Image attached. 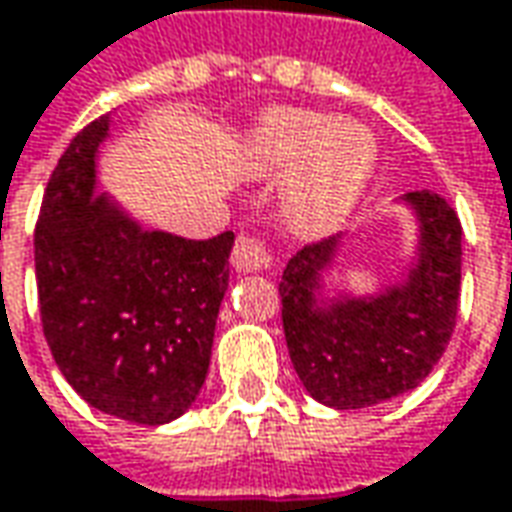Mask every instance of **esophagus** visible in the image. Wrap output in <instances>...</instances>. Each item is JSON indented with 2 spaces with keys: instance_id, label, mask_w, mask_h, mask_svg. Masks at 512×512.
Instances as JSON below:
<instances>
[{
  "instance_id": "1",
  "label": "esophagus",
  "mask_w": 512,
  "mask_h": 512,
  "mask_svg": "<svg viewBox=\"0 0 512 512\" xmlns=\"http://www.w3.org/2000/svg\"><path fill=\"white\" fill-rule=\"evenodd\" d=\"M270 262H273V256L262 239H253V236L236 239L231 253V264L236 273H262L270 267Z\"/></svg>"
}]
</instances>
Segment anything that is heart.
Segmentation results:
<instances>
[{
    "instance_id": "obj_1",
    "label": "heart",
    "mask_w": 512,
    "mask_h": 512,
    "mask_svg": "<svg viewBox=\"0 0 512 512\" xmlns=\"http://www.w3.org/2000/svg\"><path fill=\"white\" fill-rule=\"evenodd\" d=\"M248 163L264 177H290L281 219L296 236L335 231L358 205L377 166V143L358 120L310 109L267 112L248 137Z\"/></svg>"
}]
</instances>
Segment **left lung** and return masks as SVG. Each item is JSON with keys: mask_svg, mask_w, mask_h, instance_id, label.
I'll return each instance as SVG.
<instances>
[{"mask_svg": "<svg viewBox=\"0 0 512 512\" xmlns=\"http://www.w3.org/2000/svg\"><path fill=\"white\" fill-rule=\"evenodd\" d=\"M394 202L417 228L400 281L363 296L327 284L344 256L346 233L298 250L281 276V324L293 369L312 400L329 408L377 406L417 389L454 335L459 216L431 191H408Z\"/></svg>", "mask_w": 512, "mask_h": 512, "instance_id": "8db88e82", "label": "left lung"}]
</instances>
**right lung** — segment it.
<instances>
[{
    "instance_id": "1",
    "label": "right lung",
    "mask_w": 512,
    "mask_h": 512,
    "mask_svg": "<svg viewBox=\"0 0 512 512\" xmlns=\"http://www.w3.org/2000/svg\"><path fill=\"white\" fill-rule=\"evenodd\" d=\"M109 115L61 154L36 225L41 324L61 375L89 406L163 425L197 400L228 290L233 231L194 242L149 231L98 194Z\"/></svg>"
}]
</instances>
